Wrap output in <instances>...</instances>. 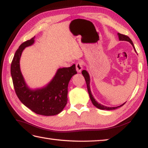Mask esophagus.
Returning <instances> with one entry per match:
<instances>
[{"instance_id": "34e87169", "label": "esophagus", "mask_w": 148, "mask_h": 148, "mask_svg": "<svg viewBox=\"0 0 148 148\" xmlns=\"http://www.w3.org/2000/svg\"><path fill=\"white\" fill-rule=\"evenodd\" d=\"M83 68V64L81 62H78L76 64V70L78 73L81 72L82 69Z\"/></svg>"}]
</instances>
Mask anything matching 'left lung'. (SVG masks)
Listing matches in <instances>:
<instances>
[{"instance_id": "left-lung-1", "label": "left lung", "mask_w": 148, "mask_h": 148, "mask_svg": "<svg viewBox=\"0 0 148 148\" xmlns=\"http://www.w3.org/2000/svg\"><path fill=\"white\" fill-rule=\"evenodd\" d=\"M118 35H119V38L120 40H124V41H127L129 42L130 43L132 44V45L133 46V48H134V49L135 51V47L134 45H133V43L132 40L130 39V38L129 37H127V35H122L121 34V33H118ZM82 74L84 77L85 80L86 82V85H87V88H88V93L90 95V99L91 100L92 103H93V104L95 106L97 107V108L100 109V110H115V109H117L118 108H120L123 106L125 103H124L123 104H122L121 106H116V107H107V106H103L102 104H99V102H97L95 99L93 98V95H92L91 94V90H90V75H89L88 71L86 70H83L82 71Z\"/></svg>"}]
</instances>
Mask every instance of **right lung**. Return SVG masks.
<instances>
[{
	"instance_id": "right-lung-1",
	"label": "right lung",
	"mask_w": 148,
	"mask_h": 148,
	"mask_svg": "<svg viewBox=\"0 0 148 148\" xmlns=\"http://www.w3.org/2000/svg\"><path fill=\"white\" fill-rule=\"evenodd\" d=\"M35 37L22 43L16 50L11 64V75L15 93L21 102L38 115L52 116L60 113L68 102L69 80L77 74L75 65L59 68L45 87L31 90L25 82L20 69V58L26 47L34 43Z\"/></svg>"
}]
</instances>
